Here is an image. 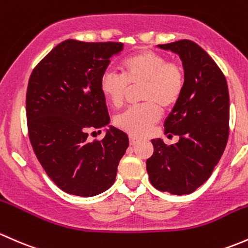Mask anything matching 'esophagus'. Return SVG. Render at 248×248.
<instances>
[{
	"mask_svg": "<svg viewBox=\"0 0 248 248\" xmlns=\"http://www.w3.org/2000/svg\"><path fill=\"white\" fill-rule=\"evenodd\" d=\"M129 140H130V145H135L137 142H139V139L135 136H130Z\"/></svg>",
	"mask_w": 248,
	"mask_h": 248,
	"instance_id": "1",
	"label": "esophagus"
}]
</instances>
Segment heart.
<instances>
[{
  "label": "heart",
  "mask_w": 248,
  "mask_h": 248,
  "mask_svg": "<svg viewBox=\"0 0 248 248\" xmlns=\"http://www.w3.org/2000/svg\"><path fill=\"white\" fill-rule=\"evenodd\" d=\"M123 75L107 69L99 86L112 106H123L130 87L142 85V105L130 107L114 118V125L130 136H144L161 118L162 109L177 105L185 88V71L177 62H167L165 56L143 48L122 62Z\"/></svg>",
  "instance_id": "obj_1"
}]
</instances>
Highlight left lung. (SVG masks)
<instances>
[{"label":"left lung","instance_id":"8db88e82","mask_svg":"<svg viewBox=\"0 0 248 248\" xmlns=\"http://www.w3.org/2000/svg\"><path fill=\"white\" fill-rule=\"evenodd\" d=\"M177 53L185 71L181 98L166 118L165 134L175 144L152 140L147 160L149 180L170 195H188L210 178L228 141L229 93L226 78L213 58L192 40L157 45Z\"/></svg>","mask_w":248,"mask_h":248}]
</instances>
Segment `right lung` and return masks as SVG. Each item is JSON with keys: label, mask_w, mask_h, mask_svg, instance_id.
I'll list each match as a JSON object with an SVG mask.
<instances>
[{"label": "right lung", "mask_w": 248, "mask_h": 248, "mask_svg": "<svg viewBox=\"0 0 248 248\" xmlns=\"http://www.w3.org/2000/svg\"><path fill=\"white\" fill-rule=\"evenodd\" d=\"M122 50V43L68 39L31 74L26 94L31 144L50 179L70 195L92 197L111 187L129 147L127 135L112 125L101 141L88 140L89 132L109 123L99 81L109 58Z\"/></svg>", "instance_id": "obj_1"}]
</instances>
